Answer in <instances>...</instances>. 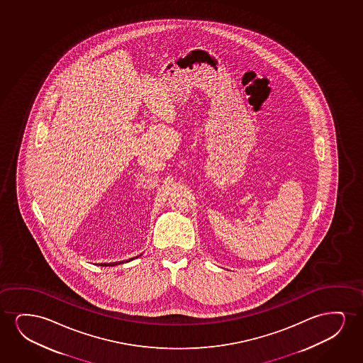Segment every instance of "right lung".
Masks as SVG:
<instances>
[{
    "mask_svg": "<svg viewBox=\"0 0 363 363\" xmlns=\"http://www.w3.org/2000/svg\"><path fill=\"white\" fill-rule=\"evenodd\" d=\"M140 255H141V254H140ZM140 255H138L136 258H139ZM130 260H134V258H131L129 259V260H126V263H128V262H130ZM123 263H125V260H123V262H115V263H101L100 264V265H101V267H114V265H118V264Z\"/></svg>",
    "mask_w": 363,
    "mask_h": 363,
    "instance_id": "right-lung-1",
    "label": "right lung"
}]
</instances>
